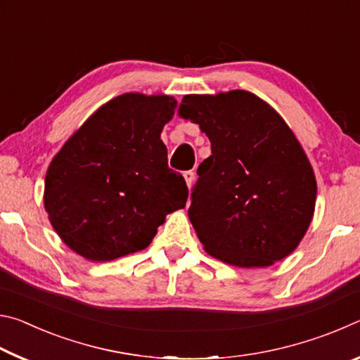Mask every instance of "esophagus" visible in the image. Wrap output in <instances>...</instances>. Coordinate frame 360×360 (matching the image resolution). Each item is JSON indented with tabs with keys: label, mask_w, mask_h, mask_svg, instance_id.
Returning a JSON list of instances; mask_svg holds the SVG:
<instances>
[{
	"label": "esophagus",
	"mask_w": 360,
	"mask_h": 360,
	"mask_svg": "<svg viewBox=\"0 0 360 360\" xmlns=\"http://www.w3.org/2000/svg\"><path fill=\"white\" fill-rule=\"evenodd\" d=\"M184 179H186V182H187L188 188H191L192 184H193V181H195V173L192 172V169H188V172L184 173Z\"/></svg>",
	"instance_id": "1"
}]
</instances>
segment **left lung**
<instances>
[{"instance_id": "obj_1", "label": "left lung", "mask_w": 360, "mask_h": 360, "mask_svg": "<svg viewBox=\"0 0 360 360\" xmlns=\"http://www.w3.org/2000/svg\"><path fill=\"white\" fill-rule=\"evenodd\" d=\"M179 114L211 141L188 208L206 252L245 268L289 255L311 222L316 179L281 115L246 90L186 95Z\"/></svg>"}]
</instances>
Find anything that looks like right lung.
<instances>
[{
  "label": "right lung",
  "instance_id": "1",
  "mask_svg": "<svg viewBox=\"0 0 360 360\" xmlns=\"http://www.w3.org/2000/svg\"><path fill=\"white\" fill-rule=\"evenodd\" d=\"M174 106L165 95H120L53 157L44 206L72 251L96 262L141 251L168 212L184 208L188 188L160 139Z\"/></svg>",
  "mask_w": 360,
  "mask_h": 360
}]
</instances>
